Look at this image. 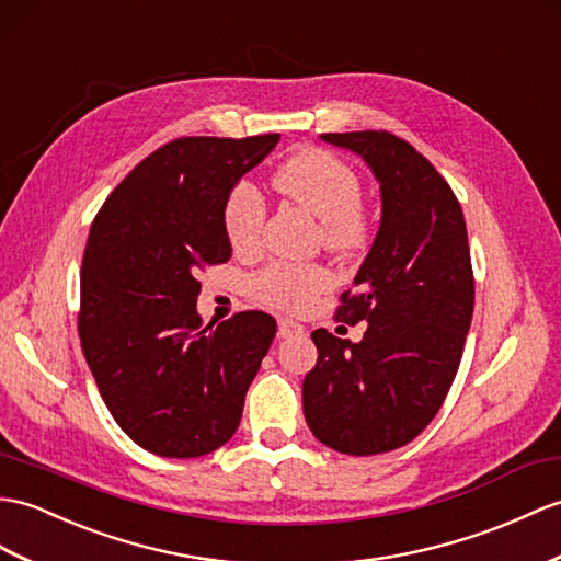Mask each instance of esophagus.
Returning <instances> with one entry per match:
<instances>
[{"mask_svg":"<svg viewBox=\"0 0 561 561\" xmlns=\"http://www.w3.org/2000/svg\"><path fill=\"white\" fill-rule=\"evenodd\" d=\"M304 334V324H298L291 318H279V336H296Z\"/></svg>","mask_w":561,"mask_h":561,"instance_id":"1","label":"esophagus"}]
</instances>
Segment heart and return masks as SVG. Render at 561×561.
I'll use <instances>...</instances> for the list:
<instances>
[{
    "label": "heart",
    "mask_w": 561,
    "mask_h": 561,
    "mask_svg": "<svg viewBox=\"0 0 561 561\" xmlns=\"http://www.w3.org/2000/svg\"><path fill=\"white\" fill-rule=\"evenodd\" d=\"M272 184L286 201L322 221V239L340 255L358 253L368 241V219L360 207V181L346 162L334 154L304 148L294 152L277 172ZM265 207L251 186H237L225 205V231L233 251H253L263 231ZM330 286L322 267L277 265L257 277V298L267 306L304 310L312 298Z\"/></svg>",
    "instance_id": "obj_1"
}]
</instances>
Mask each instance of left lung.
<instances>
[{"mask_svg":"<svg viewBox=\"0 0 561 561\" xmlns=\"http://www.w3.org/2000/svg\"><path fill=\"white\" fill-rule=\"evenodd\" d=\"M380 184L382 217L336 320L368 322L360 342L310 336L318 363L304 380V415L322 445L354 457L421 435L459 370L473 318V270L461 205L407 140L387 131L322 134Z\"/></svg>","mask_w":561,"mask_h":561,"instance_id":"1","label":"left lung"}]
</instances>
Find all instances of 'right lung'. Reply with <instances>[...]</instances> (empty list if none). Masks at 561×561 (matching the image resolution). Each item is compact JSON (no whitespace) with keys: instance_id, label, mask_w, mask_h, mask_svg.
<instances>
[{"instance_id":"1","label":"right lung","mask_w":561,"mask_h":561,"mask_svg":"<svg viewBox=\"0 0 561 561\" xmlns=\"http://www.w3.org/2000/svg\"><path fill=\"white\" fill-rule=\"evenodd\" d=\"M277 142L279 134L167 142L114 188L90 227L83 356L114 421L158 457H203L231 439L275 340V318L260 310L203 324L195 277L231 257L229 193Z\"/></svg>"}]
</instances>
